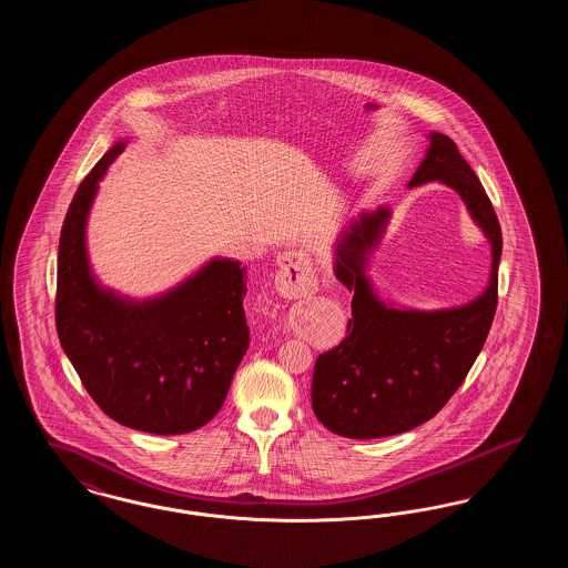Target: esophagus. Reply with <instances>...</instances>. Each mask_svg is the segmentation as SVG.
<instances>
[{
  "label": "esophagus",
  "mask_w": 568,
  "mask_h": 568,
  "mask_svg": "<svg viewBox=\"0 0 568 568\" xmlns=\"http://www.w3.org/2000/svg\"><path fill=\"white\" fill-rule=\"evenodd\" d=\"M276 285L285 296L302 297L315 292V278L304 253H285L276 274Z\"/></svg>",
  "instance_id": "34e87169"
}]
</instances>
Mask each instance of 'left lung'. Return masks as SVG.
<instances>
[{
	"instance_id": "8db88e82",
	"label": "left lung",
	"mask_w": 568,
	"mask_h": 568,
	"mask_svg": "<svg viewBox=\"0 0 568 568\" xmlns=\"http://www.w3.org/2000/svg\"><path fill=\"white\" fill-rule=\"evenodd\" d=\"M440 181L458 191L473 221L491 244L486 292L443 311L394 308L378 300L366 276L389 209L362 213L336 244V278L353 292L347 336L322 353L313 371V410L327 430L347 438L406 433L433 419L456 394L477 355L498 304L500 223L484 185L449 135L430 132L424 162L408 181L417 187Z\"/></svg>"
}]
</instances>
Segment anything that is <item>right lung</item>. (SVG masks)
<instances>
[{"instance_id":"add662e5","label":"right lung","mask_w":568,"mask_h":568,"mask_svg":"<svg viewBox=\"0 0 568 568\" xmlns=\"http://www.w3.org/2000/svg\"><path fill=\"white\" fill-rule=\"evenodd\" d=\"M119 140L77 191L59 236L54 324L84 389L110 419L140 433L185 434L223 405L248 347L246 268L215 257L179 287L128 300L91 274L84 227Z\"/></svg>"}]
</instances>
